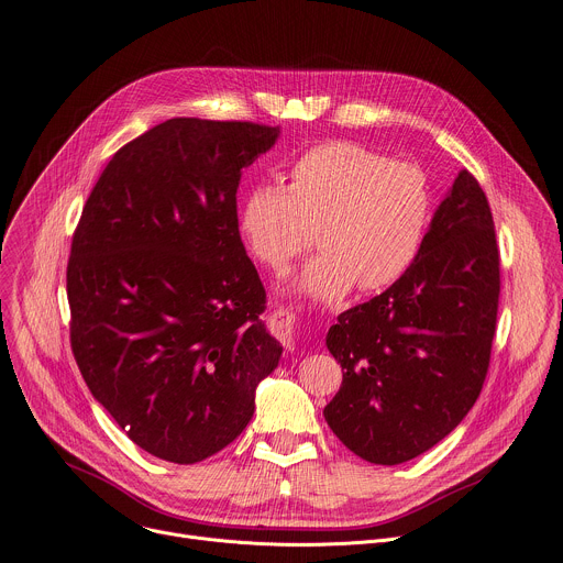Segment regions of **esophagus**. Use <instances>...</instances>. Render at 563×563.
I'll return each mask as SVG.
<instances>
[{
  "label": "esophagus",
  "instance_id": "obj_1",
  "mask_svg": "<svg viewBox=\"0 0 563 563\" xmlns=\"http://www.w3.org/2000/svg\"><path fill=\"white\" fill-rule=\"evenodd\" d=\"M273 331L279 340L290 342L295 335V316L288 311H277L273 313Z\"/></svg>",
  "mask_w": 563,
  "mask_h": 563
}]
</instances>
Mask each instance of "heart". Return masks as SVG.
I'll use <instances>...</instances> for the list:
<instances>
[{"mask_svg":"<svg viewBox=\"0 0 563 563\" xmlns=\"http://www.w3.org/2000/svg\"><path fill=\"white\" fill-rule=\"evenodd\" d=\"M430 219L419 166L354 142H324L290 164L286 187L247 189L236 225L247 252L275 271L309 250L316 230L322 252L288 288L329 305L356 284L365 292L395 286L415 266Z\"/></svg>","mask_w":563,"mask_h":563,"instance_id":"b5f03b06","label":"heart"}]
</instances>
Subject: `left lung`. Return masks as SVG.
<instances>
[{
    "instance_id": "1",
    "label": "left lung",
    "mask_w": 563,
    "mask_h": 563,
    "mask_svg": "<svg viewBox=\"0 0 563 563\" xmlns=\"http://www.w3.org/2000/svg\"><path fill=\"white\" fill-rule=\"evenodd\" d=\"M500 295L492 209L464 168L432 216L415 266L338 316L327 350L342 385L324 419L372 464H401L442 442L481 397Z\"/></svg>"
}]
</instances>
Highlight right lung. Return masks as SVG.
<instances>
[{
	"instance_id": "right-lung-1",
	"label": "right lung",
	"mask_w": 563,
	"mask_h": 563,
	"mask_svg": "<svg viewBox=\"0 0 563 563\" xmlns=\"http://www.w3.org/2000/svg\"><path fill=\"white\" fill-rule=\"evenodd\" d=\"M279 128L168 119L119 148L67 264L69 338L92 397L151 455L194 464L234 442L282 358L236 225L241 170Z\"/></svg>"
}]
</instances>
